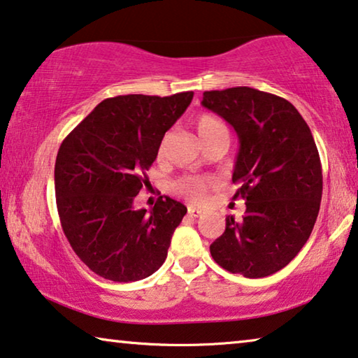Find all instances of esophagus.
<instances>
[{"mask_svg": "<svg viewBox=\"0 0 358 358\" xmlns=\"http://www.w3.org/2000/svg\"><path fill=\"white\" fill-rule=\"evenodd\" d=\"M189 215H190L192 217H200V216H201V210L194 208V206H189Z\"/></svg>", "mask_w": 358, "mask_h": 358, "instance_id": "1", "label": "esophagus"}]
</instances>
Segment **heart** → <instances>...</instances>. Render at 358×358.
I'll use <instances>...</instances> for the list:
<instances>
[{
  "mask_svg": "<svg viewBox=\"0 0 358 358\" xmlns=\"http://www.w3.org/2000/svg\"><path fill=\"white\" fill-rule=\"evenodd\" d=\"M195 129L203 145L215 141L217 137L227 136V129L224 124L216 116L208 115V113H203V115L195 119ZM158 153H163V145H159ZM211 185H213V180L205 178V176H184V178L174 180L171 189H173L176 195L184 196L192 203H203L206 196H208Z\"/></svg>",
  "mask_w": 358,
  "mask_h": 358,
  "instance_id": "1",
  "label": "heart"
}]
</instances>
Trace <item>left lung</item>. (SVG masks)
<instances>
[{
  "instance_id": "8db88e82",
  "label": "left lung",
  "mask_w": 358,
  "mask_h": 358,
  "mask_svg": "<svg viewBox=\"0 0 358 358\" xmlns=\"http://www.w3.org/2000/svg\"><path fill=\"white\" fill-rule=\"evenodd\" d=\"M201 105L239 136L232 200H245L241 221L226 217L211 257L229 273L269 276L294 260L317 221L323 173L313 136L292 103L250 87L205 92Z\"/></svg>"
}]
</instances>
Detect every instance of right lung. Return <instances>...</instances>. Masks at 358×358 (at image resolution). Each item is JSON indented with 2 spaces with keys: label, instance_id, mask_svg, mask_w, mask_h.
Here are the masks:
<instances>
[{
  "label": "right lung",
  "instance_id": "add662e5",
  "mask_svg": "<svg viewBox=\"0 0 358 358\" xmlns=\"http://www.w3.org/2000/svg\"><path fill=\"white\" fill-rule=\"evenodd\" d=\"M194 92L106 98L61 143L55 163L56 206L72 250L115 282L148 278L166 260L187 208L159 196L150 211L132 206L147 187L166 131Z\"/></svg>",
  "mask_w": 358,
  "mask_h": 358
}]
</instances>
